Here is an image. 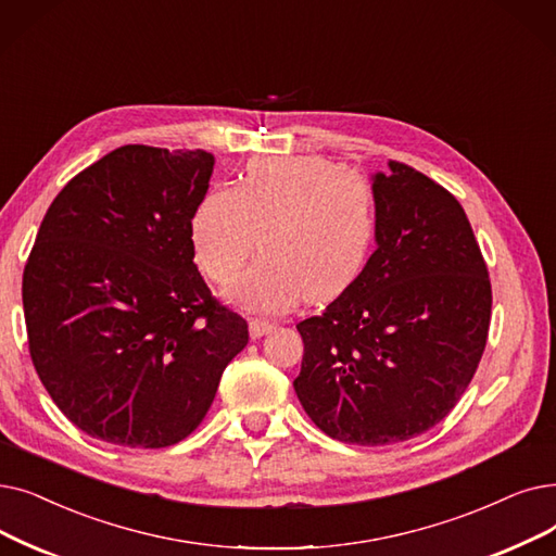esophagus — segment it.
I'll use <instances>...</instances> for the list:
<instances>
[{"mask_svg": "<svg viewBox=\"0 0 556 556\" xmlns=\"http://www.w3.org/2000/svg\"><path fill=\"white\" fill-rule=\"evenodd\" d=\"M275 329V325L270 320H261V318H252L250 320V336L252 338H261L265 333H270Z\"/></svg>", "mask_w": 556, "mask_h": 556, "instance_id": "esophagus-1", "label": "esophagus"}]
</instances>
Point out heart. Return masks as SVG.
I'll list each match as a JSON object with an SVG mask.
<instances>
[{"label": "heart", "mask_w": 556, "mask_h": 556, "mask_svg": "<svg viewBox=\"0 0 556 556\" xmlns=\"http://www.w3.org/2000/svg\"><path fill=\"white\" fill-rule=\"evenodd\" d=\"M263 254L227 288L252 313L329 300L364 273L377 233L370 181L323 156L252 161L236 188H213L192 218L202 273L225 283L256 248Z\"/></svg>", "instance_id": "heart-1"}]
</instances>
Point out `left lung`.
I'll return each mask as SVG.
<instances>
[{"label":"left lung","mask_w":556,"mask_h":556,"mask_svg":"<svg viewBox=\"0 0 556 556\" xmlns=\"http://www.w3.org/2000/svg\"><path fill=\"white\" fill-rule=\"evenodd\" d=\"M372 175L377 250L320 316L298 325L293 381L327 437L389 445L441 422L486 348L491 281L466 211L404 163Z\"/></svg>","instance_id":"1"}]
</instances>
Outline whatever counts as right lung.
Listing matches in <instances>:
<instances>
[{
	"mask_svg": "<svg viewBox=\"0 0 556 556\" xmlns=\"http://www.w3.org/2000/svg\"><path fill=\"white\" fill-rule=\"evenodd\" d=\"M215 156L125 144L67 181L22 277L34 368L70 422L125 447L195 429L248 323L211 298L192 218Z\"/></svg>",
	"mask_w": 556,
	"mask_h": 556,
	"instance_id": "1",
	"label": "right lung"
}]
</instances>
